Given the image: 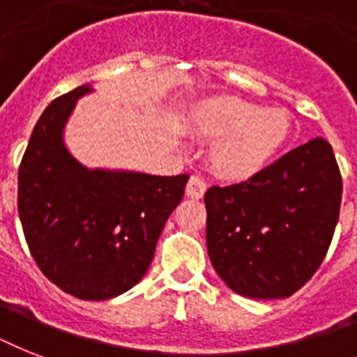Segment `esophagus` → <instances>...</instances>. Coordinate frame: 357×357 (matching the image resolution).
<instances>
[{"instance_id": "obj_1", "label": "esophagus", "mask_w": 357, "mask_h": 357, "mask_svg": "<svg viewBox=\"0 0 357 357\" xmlns=\"http://www.w3.org/2000/svg\"><path fill=\"white\" fill-rule=\"evenodd\" d=\"M207 189V183L204 181L202 178H198V176H192V178L189 179V183H187V189H185V192H187V196L189 198H202L204 196V192H206Z\"/></svg>"}]
</instances>
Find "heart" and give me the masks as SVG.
I'll return each instance as SVG.
<instances>
[{"instance_id": "b5f03b06", "label": "heart", "mask_w": 357, "mask_h": 357, "mask_svg": "<svg viewBox=\"0 0 357 357\" xmlns=\"http://www.w3.org/2000/svg\"><path fill=\"white\" fill-rule=\"evenodd\" d=\"M198 133L218 140L211 153L213 170L229 179L254 176L287 140V114L263 109L238 98H218L196 113Z\"/></svg>"}]
</instances>
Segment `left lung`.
I'll return each instance as SVG.
<instances>
[{"instance_id":"1","label":"left lung","mask_w":357,"mask_h":357,"mask_svg":"<svg viewBox=\"0 0 357 357\" xmlns=\"http://www.w3.org/2000/svg\"><path fill=\"white\" fill-rule=\"evenodd\" d=\"M343 181L330 142L294 148L252 178L206 192L207 254L241 296L287 298L310 282L339 220Z\"/></svg>"}]
</instances>
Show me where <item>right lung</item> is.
I'll return each mask as SVG.
<instances>
[{
  "label": "right lung",
  "instance_id": "obj_1",
  "mask_svg": "<svg viewBox=\"0 0 357 357\" xmlns=\"http://www.w3.org/2000/svg\"><path fill=\"white\" fill-rule=\"evenodd\" d=\"M81 85L53 100L31 133L18 170V215L42 274L81 300H109L148 271L189 176L86 168L63 131Z\"/></svg>",
  "mask_w": 357,
  "mask_h": 357
}]
</instances>
